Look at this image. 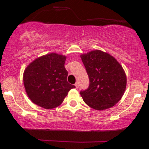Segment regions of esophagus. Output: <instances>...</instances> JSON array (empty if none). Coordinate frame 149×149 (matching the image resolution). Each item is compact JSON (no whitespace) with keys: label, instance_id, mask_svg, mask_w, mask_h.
<instances>
[{"label":"esophagus","instance_id":"esophagus-1","mask_svg":"<svg viewBox=\"0 0 149 149\" xmlns=\"http://www.w3.org/2000/svg\"><path fill=\"white\" fill-rule=\"evenodd\" d=\"M78 86H79L78 83V82H76V83L75 84V86H76V88H77V89H78Z\"/></svg>","mask_w":149,"mask_h":149}]
</instances>
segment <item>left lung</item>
I'll return each instance as SVG.
<instances>
[{
  "instance_id": "1",
  "label": "left lung",
  "mask_w": 149,
  "mask_h": 149,
  "mask_svg": "<svg viewBox=\"0 0 149 149\" xmlns=\"http://www.w3.org/2000/svg\"><path fill=\"white\" fill-rule=\"evenodd\" d=\"M89 78V86L80 91L84 102L92 109L111 108L121 100L127 86V76L113 56L101 50L80 55Z\"/></svg>"
}]
</instances>
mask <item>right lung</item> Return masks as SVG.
I'll list each match as a JSON object with an SVG mask.
<instances>
[{"label": "right lung", "instance_id": "1", "mask_svg": "<svg viewBox=\"0 0 149 149\" xmlns=\"http://www.w3.org/2000/svg\"><path fill=\"white\" fill-rule=\"evenodd\" d=\"M67 56L50 53L37 58L26 67L23 83L29 98L45 109L60 106L68 92L76 86L67 82Z\"/></svg>", "mask_w": 149, "mask_h": 149}]
</instances>
